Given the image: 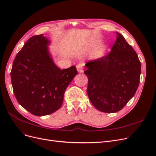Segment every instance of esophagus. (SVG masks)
<instances>
[{
  "mask_svg": "<svg viewBox=\"0 0 156 156\" xmlns=\"http://www.w3.org/2000/svg\"><path fill=\"white\" fill-rule=\"evenodd\" d=\"M83 66H84V65L83 63H79L78 64L76 67H77V70L78 71L79 73H83Z\"/></svg>",
  "mask_w": 156,
  "mask_h": 156,
  "instance_id": "obj_1",
  "label": "esophagus"
}]
</instances>
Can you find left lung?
I'll use <instances>...</instances> for the list:
<instances>
[{
    "label": "left lung",
    "instance_id": "obj_1",
    "mask_svg": "<svg viewBox=\"0 0 156 156\" xmlns=\"http://www.w3.org/2000/svg\"><path fill=\"white\" fill-rule=\"evenodd\" d=\"M105 56L86 64L87 93L92 104L104 113L120 111L135 95L140 84L141 63L138 55L123 36Z\"/></svg>",
    "mask_w": 156,
    "mask_h": 156
}]
</instances>
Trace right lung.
<instances>
[{"label":"right lung","instance_id":"add662e5","mask_svg":"<svg viewBox=\"0 0 156 156\" xmlns=\"http://www.w3.org/2000/svg\"><path fill=\"white\" fill-rule=\"evenodd\" d=\"M49 43L43 34L31 37L16 55L11 71L18 102L35 116L58 110L66 89L77 74L75 66L61 70L54 64L48 52Z\"/></svg>","mask_w":156,"mask_h":156}]
</instances>
